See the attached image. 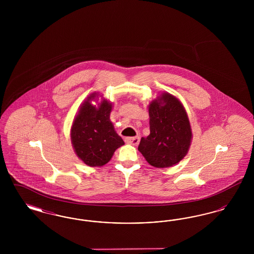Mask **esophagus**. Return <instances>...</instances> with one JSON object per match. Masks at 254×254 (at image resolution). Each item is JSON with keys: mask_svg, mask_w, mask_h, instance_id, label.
Wrapping results in <instances>:
<instances>
[{"mask_svg": "<svg viewBox=\"0 0 254 254\" xmlns=\"http://www.w3.org/2000/svg\"><path fill=\"white\" fill-rule=\"evenodd\" d=\"M125 142L127 144H129V145H137L140 142V138H139V136L127 137V138H125Z\"/></svg>", "mask_w": 254, "mask_h": 254, "instance_id": "34e87169", "label": "esophagus"}]
</instances>
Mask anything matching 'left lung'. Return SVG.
<instances>
[{
    "mask_svg": "<svg viewBox=\"0 0 254 254\" xmlns=\"http://www.w3.org/2000/svg\"><path fill=\"white\" fill-rule=\"evenodd\" d=\"M150 134L142 137L139 151L155 168H169L179 163L189 151L192 132L181 102L168 92L148 106Z\"/></svg>",
    "mask_w": 254,
    "mask_h": 254,
    "instance_id": "left-lung-1",
    "label": "left lung"
}]
</instances>
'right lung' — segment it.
<instances>
[{
	"label": "right lung",
	"instance_id": "add662e5",
	"mask_svg": "<svg viewBox=\"0 0 254 254\" xmlns=\"http://www.w3.org/2000/svg\"><path fill=\"white\" fill-rule=\"evenodd\" d=\"M97 97V93L87 97L73 121L70 131L75 153L89 167L106 165L115 150L125 145L109 119L112 104L103 99L98 107L93 106L91 101H95Z\"/></svg>",
	"mask_w": 254,
	"mask_h": 254
}]
</instances>
